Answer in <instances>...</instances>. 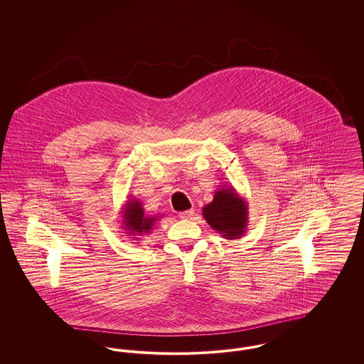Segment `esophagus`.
<instances>
[{
  "label": "esophagus",
  "instance_id": "34e87169",
  "mask_svg": "<svg viewBox=\"0 0 364 364\" xmlns=\"http://www.w3.org/2000/svg\"><path fill=\"white\" fill-rule=\"evenodd\" d=\"M193 215V210H186V211H181L180 214H178V217L181 218V220H188Z\"/></svg>",
  "mask_w": 364,
  "mask_h": 364
}]
</instances>
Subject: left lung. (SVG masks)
Wrapping results in <instances>:
<instances>
[{
    "label": "left lung",
    "mask_w": 364,
    "mask_h": 364,
    "mask_svg": "<svg viewBox=\"0 0 364 364\" xmlns=\"http://www.w3.org/2000/svg\"><path fill=\"white\" fill-rule=\"evenodd\" d=\"M202 213L208 225L225 239H240L247 232L248 203L230 186H221L215 191Z\"/></svg>",
    "instance_id": "8db88e82"
}]
</instances>
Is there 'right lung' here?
<instances>
[{"instance_id": "right-lung-1", "label": "right lung", "mask_w": 364, "mask_h": 364, "mask_svg": "<svg viewBox=\"0 0 364 364\" xmlns=\"http://www.w3.org/2000/svg\"><path fill=\"white\" fill-rule=\"evenodd\" d=\"M122 228L128 236H143L150 233L153 225L161 215H146L143 206L138 199L127 200L122 206Z\"/></svg>"}]
</instances>
